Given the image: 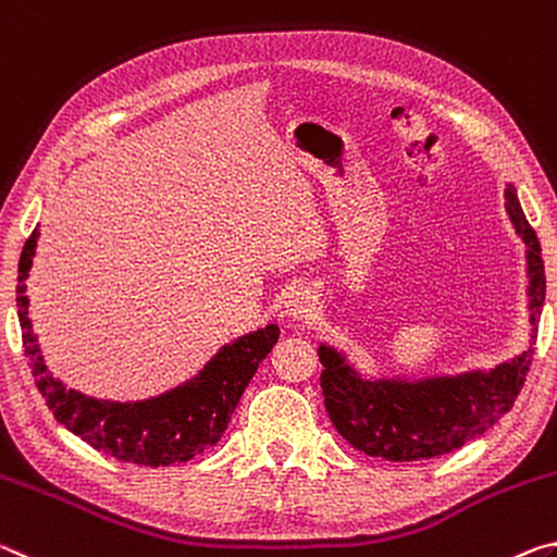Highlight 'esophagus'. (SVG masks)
I'll return each mask as SVG.
<instances>
[{
  "mask_svg": "<svg viewBox=\"0 0 557 557\" xmlns=\"http://www.w3.org/2000/svg\"><path fill=\"white\" fill-rule=\"evenodd\" d=\"M318 313V296L311 288L294 290L286 300V315L294 318V321H311Z\"/></svg>",
  "mask_w": 557,
  "mask_h": 557,
  "instance_id": "obj_1",
  "label": "esophagus"
}]
</instances>
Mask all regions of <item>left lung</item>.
I'll use <instances>...</instances> for the list:
<instances>
[{"label":"left lung","instance_id":"1","mask_svg":"<svg viewBox=\"0 0 557 557\" xmlns=\"http://www.w3.org/2000/svg\"><path fill=\"white\" fill-rule=\"evenodd\" d=\"M506 212L525 244L531 345L496 368L409 380L364 377L343 352L323 343L318 358L323 362L321 387L327 417L355 449L387 461L434 459L484 434L513 407L533 360L545 271L541 244L513 185L506 187Z\"/></svg>","mask_w":557,"mask_h":557}]
</instances>
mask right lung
I'll list each match as a JSON object with an SVG mask.
<instances>
[{"mask_svg":"<svg viewBox=\"0 0 557 557\" xmlns=\"http://www.w3.org/2000/svg\"><path fill=\"white\" fill-rule=\"evenodd\" d=\"M36 239L39 230L32 232L22 249L16 308H20L26 360L53 417L94 449L140 467H170V463L189 461L222 440L246 385L278 341V325L269 323L222 345L193 380L158 397L138 399V403L88 397L53 377L36 345L24 284L29 278Z\"/></svg>","mask_w":557,"mask_h":557,"instance_id":"1","label":"right lung"}]
</instances>
